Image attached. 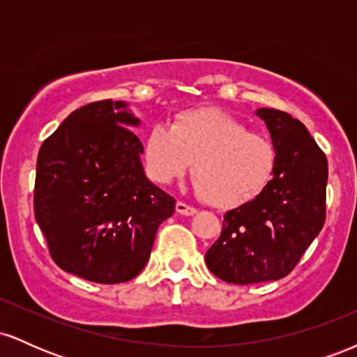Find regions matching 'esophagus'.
I'll return each mask as SVG.
<instances>
[{
    "mask_svg": "<svg viewBox=\"0 0 357 357\" xmlns=\"http://www.w3.org/2000/svg\"><path fill=\"white\" fill-rule=\"evenodd\" d=\"M176 211L183 216H192L196 213V208H192V206H190V204H186L183 202H178L176 203Z\"/></svg>",
    "mask_w": 357,
    "mask_h": 357,
    "instance_id": "1",
    "label": "esophagus"
}]
</instances>
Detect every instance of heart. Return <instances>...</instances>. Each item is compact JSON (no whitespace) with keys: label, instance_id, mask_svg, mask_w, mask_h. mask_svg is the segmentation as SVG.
<instances>
[{"label":"heart","instance_id":"heart-1","mask_svg":"<svg viewBox=\"0 0 357 357\" xmlns=\"http://www.w3.org/2000/svg\"><path fill=\"white\" fill-rule=\"evenodd\" d=\"M275 147L267 137L220 109H195L173 124H155L144 139V162L154 181L183 178L192 162L195 190L216 208L252 202L275 171Z\"/></svg>","mask_w":357,"mask_h":357}]
</instances>
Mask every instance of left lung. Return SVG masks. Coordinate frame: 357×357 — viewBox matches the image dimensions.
<instances>
[{
    "mask_svg": "<svg viewBox=\"0 0 357 357\" xmlns=\"http://www.w3.org/2000/svg\"><path fill=\"white\" fill-rule=\"evenodd\" d=\"M257 116L275 147V171L252 202L225 213L204 257L216 277L236 285L289 275L326 221V154L290 114L258 109Z\"/></svg>",
    "mask_w": 357,
    "mask_h": 357,
    "instance_id": "obj_1",
    "label": "left lung"
}]
</instances>
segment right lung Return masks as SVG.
<instances>
[{
    "mask_svg": "<svg viewBox=\"0 0 357 357\" xmlns=\"http://www.w3.org/2000/svg\"><path fill=\"white\" fill-rule=\"evenodd\" d=\"M141 124L126 102L73 110L36 159L35 220L65 272L121 284L141 273L174 198L146 178Z\"/></svg>",
    "mask_w": 357,
    "mask_h": 357,
    "instance_id": "right-lung-1",
    "label": "right lung"
}]
</instances>
